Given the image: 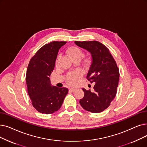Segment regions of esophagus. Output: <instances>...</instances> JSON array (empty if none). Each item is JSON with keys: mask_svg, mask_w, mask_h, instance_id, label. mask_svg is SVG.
Instances as JSON below:
<instances>
[{"mask_svg": "<svg viewBox=\"0 0 147 147\" xmlns=\"http://www.w3.org/2000/svg\"><path fill=\"white\" fill-rule=\"evenodd\" d=\"M69 89V91H71V92H74V91H75V90H76V89H75V88H70Z\"/></svg>", "mask_w": 147, "mask_h": 147, "instance_id": "obj_1", "label": "esophagus"}]
</instances>
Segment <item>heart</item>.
<instances>
[{"label": "heart", "instance_id": "b5f03b06", "mask_svg": "<svg viewBox=\"0 0 147 147\" xmlns=\"http://www.w3.org/2000/svg\"><path fill=\"white\" fill-rule=\"evenodd\" d=\"M67 52L73 61H75V60L80 61L84 55L82 49L77 46H71L69 47ZM58 59H59V56L57 57L55 61V63L56 65H58ZM88 62H89V60H86L85 61L86 63H88ZM82 75H83L82 71L81 70H79V69L75 70V71L72 72H69L66 76V78H65L66 82L68 85H74L76 84V83H77L78 80H79V78L82 77Z\"/></svg>", "mask_w": 147, "mask_h": 147}]
</instances>
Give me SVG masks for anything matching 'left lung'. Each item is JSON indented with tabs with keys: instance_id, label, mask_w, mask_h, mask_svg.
Wrapping results in <instances>:
<instances>
[{
	"instance_id": "1",
	"label": "left lung",
	"mask_w": 147,
	"mask_h": 147,
	"mask_svg": "<svg viewBox=\"0 0 147 147\" xmlns=\"http://www.w3.org/2000/svg\"><path fill=\"white\" fill-rule=\"evenodd\" d=\"M74 42L91 54L92 63L86 78L95 84L93 91L82 88L85 95L79 103L87 111L101 112L110 106L116 96L119 78V68L109 49L104 44L96 41Z\"/></svg>"
}]
</instances>
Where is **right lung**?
Instances as JSON below:
<instances>
[{
    "mask_svg": "<svg viewBox=\"0 0 147 147\" xmlns=\"http://www.w3.org/2000/svg\"><path fill=\"white\" fill-rule=\"evenodd\" d=\"M66 41H52L44 45L31 58L28 67L26 81L32 105L40 113L51 114L61 107L68 92L67 88L50 85L59 49Z\"/></svg>",
    "mask_w": 147,
    "mask_h": 147,
    "instance_id": "add662e5",
    "label": "right lung"
}]
</instances>
